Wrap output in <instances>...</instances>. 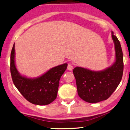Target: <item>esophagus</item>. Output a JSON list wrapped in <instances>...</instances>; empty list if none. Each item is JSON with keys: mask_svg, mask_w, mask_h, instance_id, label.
Returning a JSON list of instances; mask_svg holds the SVG:
<instances>
[{"mask_svg": "<svg viewBox=\"0 0 130 130\" xmlns=\"http://www.w3.org/2000/svg\"><path fill=\"white\" fill-rule=\"evenodd\" d=\"M67 69H68V70H69V71H72L73 69L72 64L71 63H69L68 64V68H67Z\"/></svg>", "mask_w": 130, "mask_h": 130, "instance_id": "34e87169", "label": "esophagus"}]
</instances>
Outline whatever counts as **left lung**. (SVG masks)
Here are the masks:
<instances>
[{
    "label": "left lung",
    "mask_w": 130,
    "mask_h": 130,
    "mask_svg": "<svg viewBox=\"0 0 130 130\" xmlns=\"http://www.w3.org/2000/svg\"><path fill=\"white\" fill-rule=\"evenodd\" d=\"M116 50V62L102 71H92L76 67L73 73L76 80L78 94L88 103L105 100L112 95L122 80L123 71V52L120 43L112 32Z\"/></svg>",
    "instance_id": "8db88e82"
}]
</instances>
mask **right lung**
<instances>
[{"label": "right lung", "mask_w": 130, "mask_h": 130, "mask_svg": "<svg viewBox=\"0 0 130 130\" xmlns=\"http://www.w3.org/2000/svg\"><path fill=\"white\" fill-rule=\"evenodd\" d=\"M14 44L10 57V71L14 85L23 97L35 105H46L54 101L57 96L59 80L67 69L66 63L55 67L36 78L21 75L14 62Z\"/></svg>", "instance_id": "obj_1"}]
</instances>
